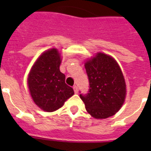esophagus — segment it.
Here are the masks:
<instances>
[{"label": "esophagus", "instance_id": "1", "mask_svg": "<svg viewBox=\"0 0 151 151\" xmlns=\"http://www.w3.org/2000/svg\"><path fill=\"white\" fill-rule=\"evenodd\" d=\"M73 91H74V92H75V93H78V86H77V85H74V86L73 87Z\"/></svg>", "mask_w": 151, "mask_h": 151}]
</instances>
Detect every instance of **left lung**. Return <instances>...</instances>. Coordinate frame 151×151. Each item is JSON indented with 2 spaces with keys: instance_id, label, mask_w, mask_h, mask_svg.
I'll list each match as a JSON object with an SVG mask.
<instances>
[{
  "instance_id": "1",
  "label": "left lung",
  "mask_w": 151,
  "mask_h": 151,
  "mask_svg": "<svg viewBox=\"0 0 151 151\" xmlns=\"http://www.w3.org/2000/svg\"><path fill=\"white\" fill-rule=\"evenodd\" d=\"M89 89L80 94L88 114L97 119L114 115L122 107L126 85L120 66L112 57L98 53L85 64Z\"/></svg>"
}]
</instances>
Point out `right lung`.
I'll use <instances>...</instances> for the list:
<instances>
[{"label":"right lung","mask_w":151,"mask_h":151,"mask_svg":"<svg viewBox=\"0 0 151 151\" xmlns=\"http://www.w3.org/2000/svg\"><path fill=\"white\" fill-rule=\"evenodd\" d=\"M60 63L58 50L52 48L39 57L28 77L34 102L47 112L58 110L74 94L73 88L65 83L66 76L59 70Z\"/></svg>","instance_id":"1"}]
</instances>
